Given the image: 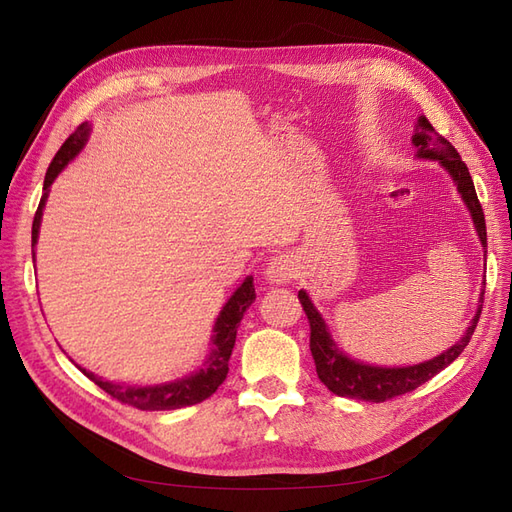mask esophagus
Masks as SVG:
<instances>
[{
  "label": "esophagus",
  "instance_id": "34e87169",
  "mask_svg": "<svg viewBox=\"0 0 512 512\" xmlns=\"http://www.w3.org/2000/svg\"><path fill=\"white\" fill-rule=\"evenodd\" d=\"M297 269H294V262L290 256L280 254V256H273L269 260V267L265 271V277L271 284H288Z\"/></svg>",
  "mask_w": 512,
  "mask_h": 512
}]
</instances>
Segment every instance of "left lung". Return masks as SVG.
<instances>
[{
	"label": "left lung",
	"mask_w": 512,
	"mask_h": 512,
	"mask_svg": "<svg viewBox=\"0 0 512 512\" xmlns=\"http://www.w3.org/2000/svg\"><path fill=\"white\" fill-rule=\"evenodd\" d=\"M412 143L416 147L418 158L438 160L444 166L446 173L453 177L457 190L463 198V203H466V207L472 215L478 239L487 250L485 213H483V207H480V203H478L470 170L466 164H463L457 149L448 143L442 134L433 130V126L423 115L418 117ZM483 297H485V290L480 292V303H483ZM299 301H301L303 312L309 320V331H312L309 333V350H312L320 382L327 386L331 393H335L339 397L374 401V404H380V401L414 391L416 386L425 384L427 380L440 374L444 367L451 365L463 352V348L468 346L470 337L476 329V322L480 318V312H483V305H478L466 335H463L455 346H451L438 356H433V359H429L425 363H418V365H408V367H376V365H367V363H359V361L350 359V356L333 342L327 322H324V318L314 307L312 299L307 297L305 290H299Z\"/></svg>",
	"instance_id": "obj_1"
}]
</instances>
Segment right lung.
<instances>
[{
	"label": "right lung",
	"mask_w": 512,
	"mask_h": 512,
	"mask_svg": "<svg viewBox=\"0 0 512 512\" xmlns=\"http://www.w3.org/2000/svg\"><path fill=\"white\" fill-rule=\"evenodd\" d=\"M89 123H81L76 128L68 141L59 147L55 153V158L46 170L44 177V194L40 198L38 211L34 215V226H32V245L38 243V232H40V220H42V209L46 203V196H49L51 183L55 177L66 168L70 160L79 156V151L85 147L87 136H89ZM36 258V252H34ZM256 299V290H254V277H245L243 284L235 290V294L228 299V303L222 307V312L215 320L213 327V348L207 356V361L203 363L198 371H194L192 376H185L181 380L168 382V384H156V386H130V384H117L111 380H102L96 374H91L87 369H81L83 374L96 382L102 391H106L111 397H115L121 404H128L138 410H177L185 406H194L211 397L218 386L226 380L228 374V359L232 354V348H235V339H237V329L239 322L245 314V309L250 307Z\"/></svg>",
	"instance_id": "1"
}]
</instances>
